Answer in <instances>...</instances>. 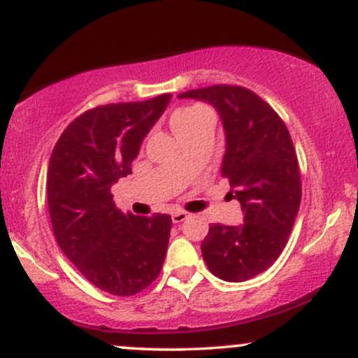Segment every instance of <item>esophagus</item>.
Here are the masks:
<instances>
[{
	"instance_id": "esophagus-1",
	"label": "esophagus",
	"mask_w": 358,
	"mask_h": 358,
	"mask_svg": "<svg viewBox=\"0 0 358 358\" xmlns=\"http://www.w3.org/2000/svg\"><path fill=\"white\" fill-rule=\"evenodd\" d=\"M188 217H190V213L185 210H176L171 213V220H173V224H182V222L187 220Z\"/></svg>"
}]
</instances>
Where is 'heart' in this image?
Instances as JSON below:
<instances>
[{
	"mask_svg": "<svg viewBox=\"0 0 358 358\" xmlns=\"http://www.w3.org/2000/svg\"><path fill=\"white\" fill-rule=\"evenodd\" d=\"M205 113L203 108H199V106H192V108H183L176 110L171 117V126H173L175 133H182V131L188 129V127L195 124L199 121V117Z\"/></svg>",
	"mask_w": 358,
	"mask_h": 358,
	"instance_id": "heart-1",
	"label": "heart"
}]
</instances>
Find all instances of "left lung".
Returning <instances> with one entry per match:
<instances>
[{
	"label": "left lung",
	"mask_w": 358,
	"mask_h": 358,
	"mask_svg": "<svg viewBox=\"0 0 358 358\" xmlns=\"http://www.w3.org/2000/svg\"><path fill=\"white\" fill-rule=\"evenodd\" d=\"M213 106L225 131L222 176L241 202V225L213 224L202 256L213 276L241 282L279 257L301 202V178L293 139L266 101L241 85H210L180 94Z\"/></svg>",
	"instance_id": "left-lung-1"
}]
</instances>
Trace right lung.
Masks as SVG:
<instances>
[{"label": "right lung", "instance_id": "1", "mask_svg": "<svg viewBox=\"0 0 358 358\" xmlns=\"http://www.w3.org/2000/svg\"><path fill=\"white\" fill-rule=\"evenodd\" d=\"M170 99L162 94L85 110L62 133L48 163V210L62 252L87 281L116 296L145 289L165 262L171 217L122 213L110 187L131 173Z\"/></svg>", "mask_w": 358, "mask_h": 358}]
</instances>
